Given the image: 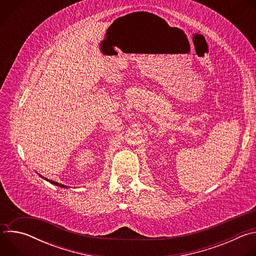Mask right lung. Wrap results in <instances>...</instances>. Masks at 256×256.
I'll return each mask as SVG.
<instances>
[{
    "label": "right lung",
    "mask_w": 256,
    "mask_h": 256,
    "mask_svg": "<svg viewBox=\"0 0 256 256\" xmlns=\"http://www.w3.org/2000/svg\"><path fill=\"white\" fill-rule=\"evenodd\" d=\"M40 177H42L44 179H46V181L50 182V184H54V186H56L62 188H68V186H64V184H58V182H56V181H54V180H50V179H48V178H46V177H44V176H42V175H40Z\"/></svg>",
    "instance_id": "add662e5"
}]
</instances>
